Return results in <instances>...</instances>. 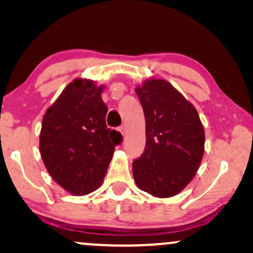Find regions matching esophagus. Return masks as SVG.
Returning <instances> with one entry per match:
<instances>
[{
  "instance_id": "1",
  "label": "esophagus",
  "mask_w": 253,
  "mask_h": 253,
  "mask_svg": "<svg viewBox=\"0 0 253 253\" xmlns=\"http://www.w3.org/2000/svg\"><path fill=\"white\" fill-rule=\"evenodd\" d=\"M126 124H123V126H120V129H119V131H120V133L121 134H122V136L124 137V136H126Z\"/></svg>"
}]
</instances>
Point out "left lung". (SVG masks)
Returning a JSON list of instances; mask_svg holds the SVG:
<instances>
[{"label": "left lung", "instance_id": "obj_1", "mask_svg": "<svg viewBox=\"0 0 253 253\" xmlns=\"http://www.w3.org/2000/svg\"><path fill=\"white\" fill-rule=\"evenodd\" d=\"M146 122L144 153L132 164L138 188L158 198L178 195L196 176L205 151L198 113L170 83L150 78L134 88Z\"/></svg>", "mask_w": 253, "mask_h": 253}]
</instances>
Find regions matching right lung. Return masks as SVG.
Returning a JSON list of instances; mask_svg holds the SVG:
<instances>
[{
	"label": "right lung",
	"instance_id": "1",
	"mask_svg": "<svg viewBox=\"0 0 253 253\" xmlns=\"http://www.w3.org/2000/svg\"><path fill=\"white\" fill-rule=\"evenodd\" d=\"M105 86L76 78L44 113L40 131L41 159L51 178L74 196L102 184L115 146L122 141L106 126Z\"/></svg>",
	"mask_w": 253,
	"mask_h": 253
}]
</instances>
